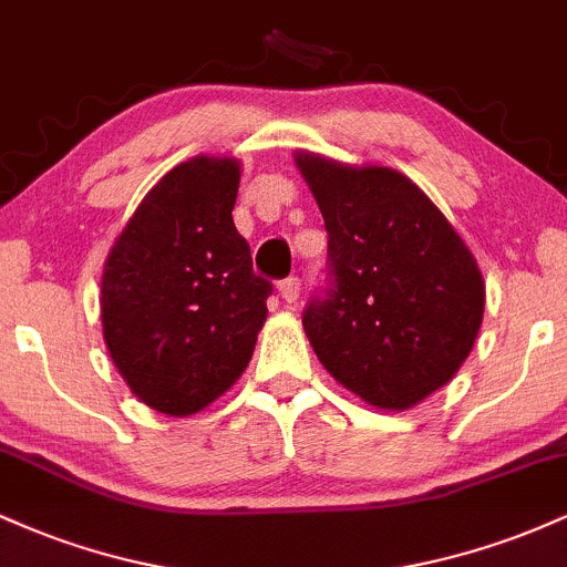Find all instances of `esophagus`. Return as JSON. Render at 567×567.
<instances>
[{
  "mask_svg": "<svg viewBox=\"0 0 567 567\" xmlns=\"http://www.w3.org/2000/svg\"><path fill=\"white\" fill-rule=\"evenodd\" d=\"M279 296H282V301H288V303H296L298 301V296H301V279L298 277H288V279H282V282H279Z\"/></svg>",
  "mask_w": 567,
  "mask_h": 567,
  "instance_id": "1",
  "label": "esophagus"
}]
</instances>
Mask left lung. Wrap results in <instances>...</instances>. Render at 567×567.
Segmentation results:
<instances>
[{
	"instance_id": "1",
	"label": "left lung",
	"mask_w": 567,
	"mask_h": 567,
	"mask_svg": "<svg viewBox=\"0 0 567 567\" xmlns=\"http://www.w3.org/2000/svg\"><path fill=\"white\" fill-rule=\"evenodd\" d=\"M328 229L333 290L303 315L333 379L379 410H410L458 373L485 311L470 245L408 175L292 154Z\"/></svg>"
}]
</instances>
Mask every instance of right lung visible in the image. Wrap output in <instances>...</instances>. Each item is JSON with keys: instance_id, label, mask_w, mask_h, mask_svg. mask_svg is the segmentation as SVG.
<instances>
[{"instance_id": "add662e5", "label": "right lung", "mask_w": 567, "mask_h": 567, "mask_svg": "<svg viewBox=\"0 0 567 567\" xmlns=\"http://www.w3.org/2000/svg\"><path fill=\"white\" fill-rule=\"evenodd\" d=\"M239 159L199 154L154 184L101 277L103 341L143 405L186 419L229 392L256 349L271 285L234 226Z\"/></svg>"}]
</instances>
